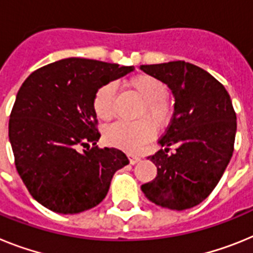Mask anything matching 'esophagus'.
<instances>
[{
    "label": "esophagus",
    "mask_w": 253,
    "mask_h": 253,
    "mask_svg": "<svg viewBox=\"0 0 253 253\" xmlns=\"http://www.w3.org/2000/svg\"><path fill=\"white\" fill-rule=\"evenodd\" d=\"M128 159H129V163L131 164H136L140 162V157H137V155H132V154H129Z\"/></svg>",
    "instance_id": "34e87169"
}]
</instances>
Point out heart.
<instances>
[{"label": "heart", "instance_id": "1", "mask_svg": "<svg viewBox=\"0 0 253 253\" xmlns=\"http://www.w3.org/2000/svg\"><path fill=\"white\" fill-rule=\"evenodd\" d=\"M127 85L142 99L135 122H117L105 129L104 140L109 146L127 153H136L150 141L155 128L168 126L173 109L168 100L169 87L162 79L150 74H137L127 80ZM116 86L112 83L102 85L93 98V109L96 117L109 121L113 117Z\"/></svg>", "mask_w": 253, "mask_h": 253}]
</instances>
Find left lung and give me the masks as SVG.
I'll return each mask as SVG.
<instances>
[{"instance_id": "obj_1", "label": "left lung", "mask_w": 253, "mask_h": 253, "mask_svg": "<svg viewBox=\"0 0 253 253\" xmlns=\"http://www.w3.org/2000/svg\"><path fill=\"white\" fill-rule=\"evenodd\" d=\"M140 69L162 79L175 100L170 124L159 139L164 149L149 157L157 177L141 190L162 208H193L211 193L233 155L237 116L230 96L214 76L184 61ZM170 146H176L173 154H168Z\"/></svg>"}]
</instances>
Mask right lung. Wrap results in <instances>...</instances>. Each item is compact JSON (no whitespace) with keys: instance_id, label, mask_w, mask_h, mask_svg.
<instances>
[{"instance_id":"obj_1","label":"right lung","mask_w":253,"mask_h":253,"mask_svg":"<svg viewBox=\"0 0 253 253\" xmlns=\"http://www.w3.org/2000/svg\"><path fill=\"white\" fill-rule=\"evenodd\" d=\"M133 71L86 58H66L35 70L23 83L8 121L16 170L39 204L78 214L102 203L126 154L98 148L93 109L102 85Z\"/></svg>"}]
</instances>
